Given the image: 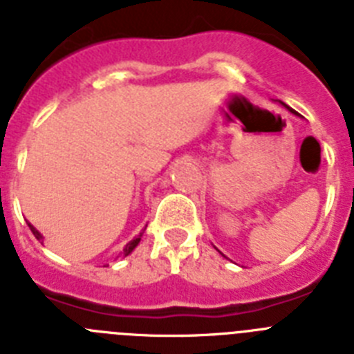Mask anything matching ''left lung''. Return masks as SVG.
Instances as JSON below:
<instances>
[{
  "mask_svg": "<svg viewBox=\"0 0 354 354\" xmlns=\"http://www.w3.org/2000/svg\"><path fill=\"white\" fill-rule=\"evenodd\" d=\"M278 102H280V104H282L283 106V108H286V109H289V111H290V113H292V115H298V113H296V111H294V109H290L289 108V106H287V104H283V102L282 101H278ZM218 252H220V250H218ZM221 253V252H220ZM221 255H223V253H221ZM223 257H225V255H223Z\"/></svg>",
  "mask_w": 354,
  "mask_h": 354,
  "instance_id": "obj_1",
  "label": "left lung"
}]
</instances>
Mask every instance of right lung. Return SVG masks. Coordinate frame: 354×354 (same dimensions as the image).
<instances>
[{"label":"right lung","instance_id":"obj_1","mask_svg":"<svg viewBox=\"0 0 354 354\" xmlns=\"http://www.w3.org/2000/svg\"><path fill=\"white\" fill-rule=\"evenodd\" d=\"M28 227H30V230H31V232H33V236H35L37 239H39V241H44V236H42V234L39 232V230H37L35 227H33V225L28 223ZM145 228H147V227H145ZM145 228H143V230H142V232L138 234V236L134 237V239H131L129 243H127V245L124 246V252H122V255H124V257H127V255H129V253L133 252V250L140 245V241H142V236H143V232H145Z\"/></svg>","mask_w":354,"mask_h":354}]
</instances>
